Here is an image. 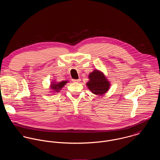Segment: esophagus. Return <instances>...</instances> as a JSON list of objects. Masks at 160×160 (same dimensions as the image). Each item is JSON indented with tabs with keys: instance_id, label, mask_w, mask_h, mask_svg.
I'll list each match as a JSON object with an SVG mask.
<instances>
[{
	"instance_id": "1",
	"label": "esophagus",
	"mask_w": 160,
	"mask_h": 160,
	"mask_svg": "<svg viewBox=\"0 0 160 160\" xmlns=\"http://www.w3.org/2000/svg\"><path fill=\"white\" fill-rule=\"evenodd\" d=\"M72 82H79L81 81V79H72Z\"/></svg>"
}]
</instances>
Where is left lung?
Instances as JSON below:
<instances>
[{
	"instance_id": "left-lung-1",
	"label": "left lung",
	"mask_w": 160,
	"mask_h": 160,
	"mask_svg": "<svg viewBox=\"0 0 160 160\" xmlns=\"http://www.w3.org/2000/svg\"><path fill=\"white\" fill-rule=\"evenodd\" d=\"M89 81L86 83L88 89L95 95H102L107 92L110 82L105 74L99 70L95 69L89 75Z\"/></svg>"
}]
</instances>
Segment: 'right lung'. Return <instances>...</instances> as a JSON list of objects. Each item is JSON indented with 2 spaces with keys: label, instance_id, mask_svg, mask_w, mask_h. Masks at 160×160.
<instances>
[{
  "label": "right lung",
  "instance_id": "right-lung-1",
  "mask_svg": "<svg viewBox=\"0 0 160 160\" xmlns=\"http://www.w3.org/2000/svg\"><path fill=\"white\" fill-rule=\"evenodd\" d=\"M68 81H63L60 82H52L50 87V89H52V92L53 93H57L60 92V91L64 87V86L68 82Z\"/></svg>",
  "mask_w": 160,
  "mask_h": 160
}]
</instances>
